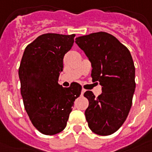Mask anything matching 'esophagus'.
Returning <instances> with one entry per match:
<instances>
[{"mask_svg": "<svg viewBox=\"0 0 152 152\" xmlns=\"http://www.w3.org/2000/svg\"><path fill=\"white\" fill-rule=\"evenodd\" d=\"M86 91V90L84 88H82V90H81V95H84V93Z\"/></svg>", "mask_w": 152, "mask_h": 152, "instance_id": "esophagus-1", "label": "esophagus"}]
</instances>
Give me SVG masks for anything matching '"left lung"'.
Masks as SVG:
<instances>
[{"label":"left lung","instance_id":"obj_1","mask_svg":"<svg viewBox=\"0 0 152 152\" xmlns=\"http://www.w3.org/2000/svg\"><path fill=\"white\" fill-rule=\"evenodd\" d=\"M76 44L91 62L92 81H99L102 93L96 98L91 91L85 117L97 135H109L124 123L135 92V66L130 52L114 36L104 32L76 38Z\"/></svg>","mask_w":152,"mask_h":152}]
</instances>
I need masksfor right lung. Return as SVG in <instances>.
<instances>
[{"label": "right lung", "mask_w": 152, "mask_h": 152, "mask_svg": "<svg viewBox=\"0 0 152 152\" xmlns=\"http://www.w3.org/2000/svg\"><path fill=\"white\" fill-rule=\"evenodd\" d=\"M75 34L46 33L25 48L19 68L20 93L25 109L40 132L53 135L65 128L81 86L58 84L64 56L73 45Z\"/></svg>", "instance_id": "add662e5"}]
</instances>
